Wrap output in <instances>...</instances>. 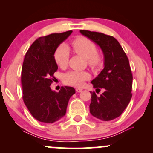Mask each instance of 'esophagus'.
Masks as SVG:
<instances>
[{"label": "esophagus", "instance_id": "34e87169", "mask_svg": "<svg viewBox=\"0 0 153 153\" xmlns=\"http://www.w3.org/2000/svg\"><path fill=\"white\" fill-rule=\"evenodd\" d=\"M75 91H76L77 92L80 93V92H81V91H82V88H76V89H75Z\"/></svg>", "mask_w": 153, "mask_h": 153}]
</instances>
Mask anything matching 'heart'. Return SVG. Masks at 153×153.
<instances>
[{
	"instance_id": "obj_1",
	"label": "heart",
	"mask_w": 153,
	"mask_h": 153,
	"mask_svg": "<svg viewBox=\"0 0 153 153\" xmlns=\"http://www.w3.org/2000/svg\"><path fill=\"white\" fill-rule=\"evenodd\" d=\"M72 47L75 53L86 58L88 65L96 69L102 64L101 54L96 51L95 44L85 36H78L72 42ZM69 49L65 45H60L56 49L54 59L59 68H65L69 60ZM91 75L86 71H72L67 73L63 77V80L67 85L75 87H80L85 80L90 78Z\"/></svg>"
}]
</instances>
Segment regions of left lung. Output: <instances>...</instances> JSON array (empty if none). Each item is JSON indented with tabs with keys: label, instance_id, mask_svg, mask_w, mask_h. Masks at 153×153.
<instances>
[{
	"label": "left lung",
	"instance_id": "1",
	"mask_svg": "<svg viewBox=\"0 0 153 153\" xmlns=\"http://www.w3.org/2000/svg\"><path fill=\"white\" fill-rule=\"evenodd\" d=\"M80 33L97 44L104 55V68L91 81L94 88L104 92L98 96L91 92L90 112L102 121L114 119L122 114L130 101L132 74L129 59L119 42L103 33L80 30Z\"/></svg>",
	"mask_w": 153,
	"mask_h": 153
}]
</instances>
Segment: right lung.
Returning a JSON list of instances; mask_svg holds the SVG:
<instances>
[{
    "label": "right lung",
    "instance_id": "add662e5",
    "mask_svg": "<svg viewBox=\"0 0 153 153\" xmlns=\"http://www.w3.org/2000/svg\"><path fill=\"white\" fill-rule=\"evenodd\" d=\"M73 31L39 37L25 54L22 71L23 100L36 120L53 123L65 115L70 98L75 93L73 87L62 86L59 92L51 90L57 71L54 54L57 47Z\"/></svg>",
    "mask_w": 153,
    "mask_h": 153
}]
</instances>
